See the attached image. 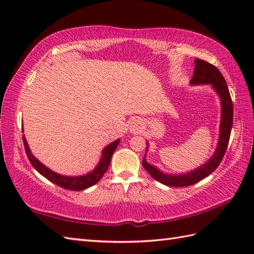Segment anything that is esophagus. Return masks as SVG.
<instances>
[{
  "label": "esophagus",
  "instance_id": "esophagus-1",
  "mask_svg": "<svg viewBox=\"0 0 254 254\" xmlns=\"http://www.w3.org/2000/svg\"><path fill=\"white\" fill-rule=\"evenodd\" d=\"M143 130V123L139 120H134L130 124L131 133H138Z\"/></svg>",
  "mask_w": 254,
  "mask_h": 254
}]
</instances>
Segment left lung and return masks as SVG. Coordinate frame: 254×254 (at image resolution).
<instances>
[{
	"label": "left lung",
	"instance_id": "1",
	"mask_svg": "<svg viewBox=\"0 0 254 254\" xmlns=\"http://www.w3.org/2000/svg\"><path fill=\"white\" fill-rule=\"evenodd\" d=\"M194 64H195V67H194L193 77L190 80V84L193 86L210 85V87L217 94L220 100V124L217 146L214 154L210 156V158L207 161H205L203 165L197 167V168L188 172H182V174H168V172L161 171L156 166L148 163L146 159V154L149 146L148 142L146 141L147 147L146 154L143 158V167L156 181L168 187L192 186L212 174L217 168L224 157L229 143L231 127H233V101H231L227 84H226V80L222 73L218 71L216 66L212 65L206 61L199 60V59H195Z\"/></svg>",
	"mask_w": 254,
	"mask_h": 254
}]
</instances>
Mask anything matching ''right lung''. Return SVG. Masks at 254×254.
<instances>
[{
  "label": "right lung",
  "mask_w": 254,
  "mask_h": 254,
  "mask_svg": "<svg viewBox=\"0 0 254 254\" xmlns=\"http://www.w3.org/2000/svg\"><path fill=\"white\" fill-rule=\"evenodd\" d=\"M23 141L25 145L27 157H28L32 167H34L41 176H44L48 180L55 183V185L66 189V190L82 191L85 190V189H88L96 185V183L101 179L102 176L105 175L108 167L110 165L112 154L115 153L119 143H120V138L116 139L115 142H112L110 144H108L107 146L102 149L99 163L97 164V166L93 170L82 176H63L51 170L50 168H48L47 166H45L40 160H38L35 156L32 155L25 135H23Z\"/></svg>",
  "instance_id": "obj_1"
}]
</instances>
